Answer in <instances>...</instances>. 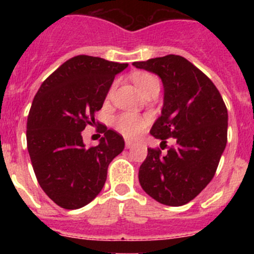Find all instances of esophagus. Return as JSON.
Listing matches in <instances>:
<instances>
[{"instance_id":"1","label":"esophagus","mask_w":254,"mask_h":254,"mask_svg":"<svg viewBox=\"0 0 254 254\" xmlns=\"http://www.w3.org/2000/svg\"><path fill=\"white\" fill-rule=\"evenodd\" d=\"M134 145H135V142L130 141V140H127V141H125V147L127 148H131Z\"/></svg>"}]
</instances>
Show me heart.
<instances>
[{
  "mask_svg": "<svg viewBox=\"0 0 254 254\" xmlns=\"http://www.w3.org/2000/svg\"><path fill=\"white\" fill-rule=\"evenodd\" d=\"M134 82L137 88L142 92L143 94L148 91L153 83H156L157 78L153 77L148 73H139L134 77ZM148 119L141 115L134 114V113H124L119 115L115 120V127L120 134L124 135L125 137H136L145 130L147 127Z\"/></svg>",
  "mask_w": 254,
  "mask_h": 254,
  "instance_id": "obj_1",
  "label": "heart"
}]
</instances>
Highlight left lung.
Here are the masks:
<instances>
[{
    "instance_id": "1",
    "label": "left lung",
    "mask_w": 254,
    "mask_h": 254,
    "mask_svg": "<svg viewBox=\"0 0 254 254\" xmlns=\"http://www.w3.org/2000/svg\"><path fill=\"white\" fill-rule=\"evenodd\" d=\"M132 65L162 79V112L150 134L162 140L161 145L170 137L176 141L165 155L160 148H147L140 184L158 203L184 205L216 172L227 142L226 106L211 79L183 56L166 55Z\"/></svg>"
}]
</instances>
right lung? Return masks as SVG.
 Returning <instances> with one entry per match:
<instances>
[{
  "mask_svg": "<svg viewBox=\"0 0 254 254\" xmlns=\"http://www.w3.org/2000/svg\"><path fill=\"white\" fill-rule=\"evenodd\" d=\"M127 64L78 55L64 63L40 86L27 120V146L45 194L73 210L91 203L103 188L109 163L124 150L122 135L103 127L97 146L81 131L93 125L117 73Z\"/></svg>",
  "mask_w": 254,
  "mask_h": 254,
  "instance_id": "1",
  "label": "right lung"
}]
</instances>
